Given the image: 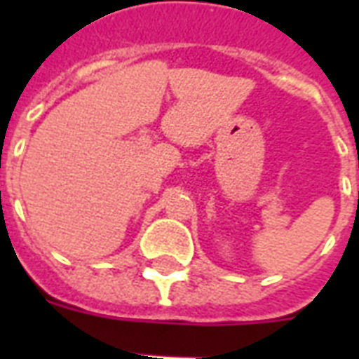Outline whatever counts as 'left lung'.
<instances>
[{
    "mask_svg": "<svg viewBox=\"0 0 359 359\" xmlns=\"http://www.w3.org/2000/svg\"><path fill=\"white\" fill-rule=\"evenodd\" d=\"M358 199H359V191H358Z\"/></svg>",
    "mask_w": 359,
    "mask_h": 359,
    "instance_id": "obj_1",
    "label": "left lung"
}]
</instances>
